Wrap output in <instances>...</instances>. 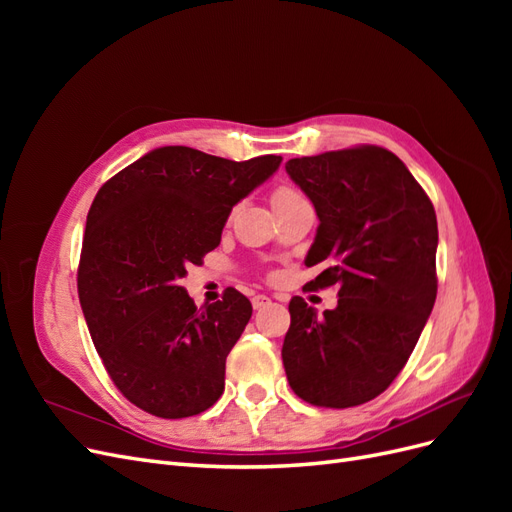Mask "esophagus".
Returning <instances> with one entry per match:
<instances>
[{
  "instance_id": "obj_1",
  "label": "esophagus",
  "mask_w": 512,
  "mask_h": 512,
  "mask_svg": "<svg viewBox=\"0 0 512 512\" xmlns=\"http://www.w3.org/2000/svg\"><path fill=\"white\" fill-rule=\"evenodd\" d=\"M269 297H267V294H256V297L252 299V305H254V309H262V307H265V305H269Z\"/></svg>"
}]
</instances>
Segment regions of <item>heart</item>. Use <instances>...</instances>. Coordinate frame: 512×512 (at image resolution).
<instances>
[{"instance_id":"heart-1","label":"heart","mask_w":512,"mask_h":512,"mask_svg":"<svg viewBox=\"0 0 512 512\" xmlns=\"http://www.w3.org/2000/svg\"><path fill=\"white\" fill-rule=\"evenodd\" d=\"M301 194L299 192H294L292 188H277L275 192H273V205H277V203H284V200H292V198H299Z\"/></svg>"}]
</instances>
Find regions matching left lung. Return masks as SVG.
Instances as JSON below:
<instances>
[{
	"label": "left lung",
	"mask_w": 512,
	"mask_h": 512,
	"mask_svg": "<svg viewBox=\"0 0 512 512\" xmlns=\"http://www.w3.org/2000/svg\"><path fill=\"white\" fill-rule=\"evenodd\" d=\"M318 215L307 286H337V307L316 314L292 297L282 361L290 389L322 408L378 397L408 363L436 303L438 220L395 153L374 145L286 162Z\"/></svg>",
	"instance_id": "8db88e82"
}]
</instances>
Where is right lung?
<instances>
[{
  "label": "right lung",
  "instance_id": "obj_1",
  "mask_svg": "<svg viewBox=\"0 0 512 512\" xmlns=\"http://www.w3.org/2000/svg\"><path fill=\"white\" fill-rule=\"evenodd\" d=\"M282 156L245 162L158 147L108 179L87 213L79 299L91 339L123 397L162 418L205 412L224 393L226 356L252 318L235 288L196 307L179 286L220 245L239 200Z\"/></svg>",
  "mask_w": 512,
  "mask_h": 512
}]
</instances>
